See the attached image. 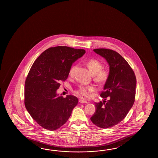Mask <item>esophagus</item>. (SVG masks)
Returning a JSON list of instances; mask_svg holds the SVG:
<instances>
[{
	"label": "esophagus",
	"instance_id": "obj_1",
	"mask_svg": "<svg viewBox=\"0 0 158 158\" xmlns=\"http://www.w3.org/2000/svg\"><path fill=\"white\" fill-rule=\"evenodd\" d=\"M79 102L81 103H88L87 101H85L84 99H80L79 100Z\"/></svg>",
	"mask_w": 158,
	"mask_h": 158
}]
</instances>
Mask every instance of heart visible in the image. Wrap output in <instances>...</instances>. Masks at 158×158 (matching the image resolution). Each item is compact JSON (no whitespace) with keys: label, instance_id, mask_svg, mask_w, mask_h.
<instances>
[{"label":"heart","instance_id":"b5f03b06","mask_svg":"<svg viewBox=\"0 0 158 158\" xmlns=\"http://www.w3.org/2000/svg\"><path fill=\"white\" fill-rule=\"evenodd\" d=\"M86 65L91 73L94 75L95 80L99 83L106 82L109 77L110 72L107 69H102L103 65L100 61L96 59H91L86 62ZM76 66H72L69 71V76L72 77L74 74ZM95 90L94 86H80L74 93L80 97L89 98L90 97L91 93Z\"/></svg>","mask_w":158,"mask_h":158}]
</instances>
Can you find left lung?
<instances>
[{"label": "left lung", "instance_id": "8db88e82", "mask_svg": "<svg viewBox=\"0 0 158 158\" xmlns=\"http://www.w3.org/2000/svg\"><path fill=\"white\" fill-rule=\"evenodd\" d=\"M94 51L107 61L110 76L101 93L105 101L95 103L91 121L100 128H111L126 117L134 104L136 77L128 62L115 51L97 48ZM107 97L109 100L106 101Z\"/></svg>", "mask_w": 158, "mask_h": 158}]
</instances>
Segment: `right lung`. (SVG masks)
Masks as SVG:
<instances>
[{
    "instance_id": "obj_1",
    "label": "right lung",
    "mask_w": 158,
    "mask_h": 158,
    "mask_svg": "<svg viewBox=\"0 0 158 158\" xmlns=\"http://www.w3.org/2000/svg\"><path fill=\"white\" fill-rule=\"evenodd\" d=\"M85 53L84 49L67 46L50 47L34 62L27 76L24 103L31 118L42 128L54 131L71 116L77 98L58 96L61 81L67 79L71 66Z\"/></svg>"
}]
</instances>
